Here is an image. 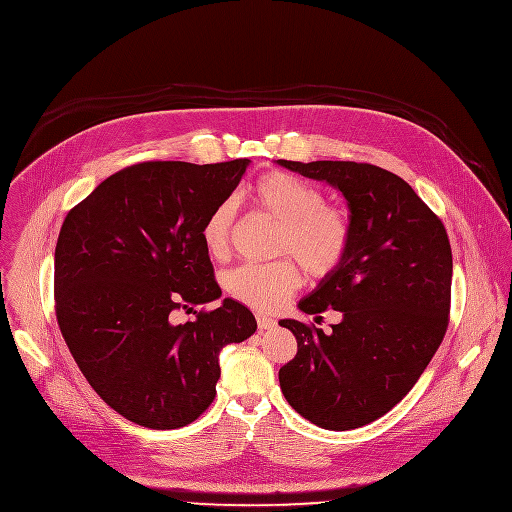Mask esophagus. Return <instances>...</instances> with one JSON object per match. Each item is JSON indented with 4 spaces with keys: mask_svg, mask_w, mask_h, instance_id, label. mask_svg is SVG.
I'll list each match as a JSON object with an SVG mask.
<instances>
[{
    "mask_svg": "<svg viewBox=\"0 0 512 512\" xmlns=\"http://www.w3.org/2000/svg\"><path fill=\"white\" fill-rule=\"evenodd\" d=\"M256 321H258V329H260V331H270V329H274V327H276V321H274V319H270V317H262V315H258V317H256Z\"/></svg>",
    "mask_w": 512,
    "mask_h": 512,
    "instance_id": "34e87169",
    "label": "esophagus"
}]
</instances>
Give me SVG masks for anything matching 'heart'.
Here are the masks:
<instances>
[{
    "label": "heart",
    "mask_w": 512,
    "mask_h": 512,
    "mask_svg": "<svg viewBox=\"0 0 512 512\" xmlns=\"http://www.w3.org/2000/svg\"><path fill=\"white\" fill-rule=\"evenodd\" d=\"M248 193L264 214L282 226L278 254L292 256L315 278H325L343 264L351 246V224L343 210L327 206L319 187L290 173L270 171L258 177ZM234 222V201H222L208 214L201 226V242L212 256L228 254ZM298 284L300 274L292 260L244 264L226 280L236 300L260 313L276 311Z\"/></svg>",
    "instance_id": "1"
}]
</instances>
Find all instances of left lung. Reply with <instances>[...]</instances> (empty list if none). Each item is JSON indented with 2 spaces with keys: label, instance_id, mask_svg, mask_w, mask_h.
<instances>
[{
  "label": "left lung",
  "instance_id": "8db88e82",
  "mask_svg": "<svg viewBox=\"0 0 512 512\" xmlns=\"http://www.w3.org/2000/svg\"><path fill=\"white\" fill-rule=\"evenodd\" d=\"M278 165L339 189L349 208L343 264L298 300L306 315L339 311L323 329L282 319L296 357L280 367L292 410L325 430H353L385 416L438 351L450 313L452 250L438 216L401 177L369 163Z\"/></svg>",
  "mask_w": 512,
  "mask_h": 512
}]
</instances>
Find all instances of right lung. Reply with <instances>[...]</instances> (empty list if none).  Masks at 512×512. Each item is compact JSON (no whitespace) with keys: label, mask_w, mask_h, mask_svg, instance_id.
Instances as JSON below:
<instances>
[{"label":"right lung","mask_w":512,"mask_h":512,"mask_svg":"<svg viewBox=\"0 0 512 512\" xmlns=\"http://www.w3.org/2000/svg\"><path fill=\"white\" fill-rule=\"evenodd\" d=\"M248 165L139 163L107 177L62 224L54 254L62 337L92 389L139 426L197 420L216 397L220 351L256 331L234 298L194 311L185 326L170 323L173 310L222 296L201 226Z\"/></svg>","instance_id":"1"}]
</instances>
